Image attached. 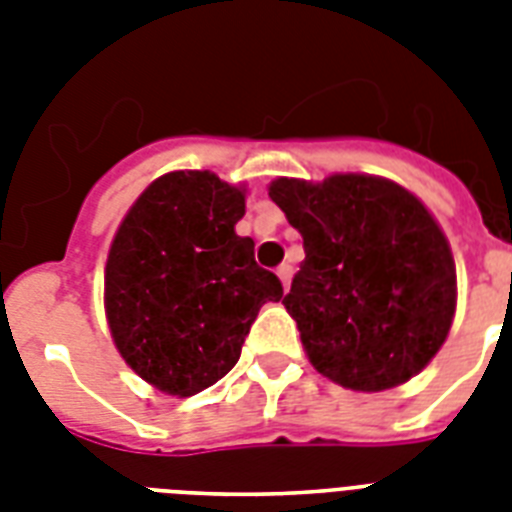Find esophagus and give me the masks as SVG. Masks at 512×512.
Instances as JSON below:
<instances>
[{
    "instance_id": "1",
    "label": "esophagus",
    "mask_w": 512,
    "mask_h": 512,
    "mask_svg": "<svg viewBox=\"0 0 512 512\" xmlns=\"http://www.w3.org/2000/svg\"><path fill=\"white\" fill-rule=\"evenodd\" d=\"M279 279L281 284H284V289H289V284H292V265H279Z\"/></svg>"
}]
</instances>
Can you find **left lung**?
<instances>
[{
  "label": "left lung",
  "instance_id": "left-lung-1",
  "mask_svg": "<svg viewBox=\"0 0 512 512\" xmlns=\"http://www.w3.org/2000/svg\"><path fill=\"white\" fill-rule=\"evenodd\" d=\"M303 236L284 297L316 372L380 393L430 364L452 329L457 271L441 225L414 193L374 175L268 188Z\"/></svg>",
  "mask_w": 512,
  "mask_h": 512
}]
</instances>
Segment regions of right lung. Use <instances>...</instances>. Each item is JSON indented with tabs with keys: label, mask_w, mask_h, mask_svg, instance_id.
<instances>
[{
	"label": "right lung",
	"mask_w": 512,
	"mask_h": 512,
	"mask_svg": "<svg viewBox=\"0 0 512 512\" xmlns=\"http://www.w3.org/2000/svg\"><path fill=\"white\" fill-rule=\"evenodd\" d=\"M244 188L215 172L156 177L116 231L106 319L135 374L170 396H196L231 372L257 311L279 303L276 273L236 233Z\"/></svg>",
	"instance_id": "1"
}]
</instances>
